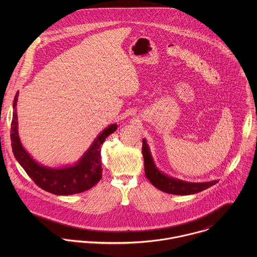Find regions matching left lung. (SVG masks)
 Returning <instances> with one entry per match:
<instances>
[{"label": "left lung", "mask_w": 257, "mask_h": 257, "mask_svg": "<svg viewBox=\"0 0 257 257\" xmlns=\"http://www.w3.org/2000/svg\"><path fill=\"white\" fill-rule=\"evenodd\" d=\"M143 154L145 159V172L147 179L154 187L162 192L173 195H192L199 193L218 183L217 180L204 183H190L172 178L158 170L152 159L150 150L146 140H143Z\"/></svg>", "instance_id": "8db88e82"}]
</instances>
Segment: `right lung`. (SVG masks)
I'll return each instance as SVG.
<instances>
[{"label":"right lung","instance_id":"right-lung-1","mask_svg":"<svg viewBox=\"0 0 257 257\" xmlns=\"http://www.w3.org/2000/svg\"><path fill=\"white\" fill-rule=\"evenodd\" d=\"M19 91L14 100V112L11 127V141L14 155L28 175L38 187L54 195H73L94 187L102 178L101 148L106 138L117 128L115 123L106 127L94 141L90 148L76 164L63 168H49L38 164L23 147L18 133Z\"/></svg>","mask_w":257,"mask_h":257}]
</instances>
